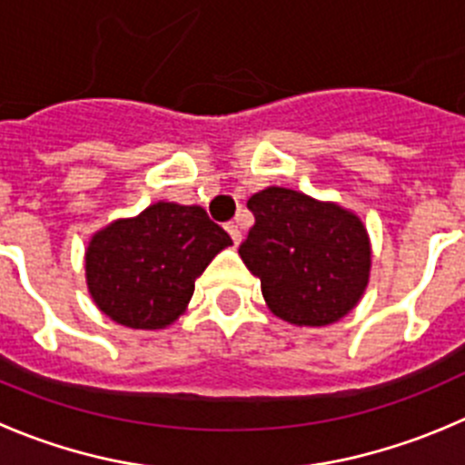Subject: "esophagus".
<instances>
[{
	"instance_id": "esophagus-1",
	"label": "esophagus",
	"mask_w": 465,
	"mask_h": 465,
	"mask_svg": "<svg viewBox=\"0 0 465 465\" xmlns=\"http://www.w3.org/2000/svg\"><path fill=\"white\" fill-rule=\"evenodd\" d=\"M225 230H228V235L232 237V242H235V244H240V242H242V230H240V225H237L235 221H230V223L225 225Z\"/></svg>"
}]
</instances>
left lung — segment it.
I'll list each match as a JSON object with an SVG mask.
<instances>
[{"label": "left lung", "mask_w": 465, "mask_h": 465, "mask_svg": "<svg viewBox=\"0 0 465 465\" xmlns=\"http://www.w3.org/2000/svg\"><path fill=\"white\" fill-rule=\"evenodd\" d=\"M255 223L240 255L269 311L294 326H329L358 306L372 244L356 212L285 187L249 198Z\"/></svg>", "instance_id": "1"}]
</instances>
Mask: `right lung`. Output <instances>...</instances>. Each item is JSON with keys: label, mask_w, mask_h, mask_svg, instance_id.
Wrapping results in <instances>:
<instances>
[{"label": "right lung", "mask_w": 465, "mask_h": 465, "mask_svg": "<svg viewBox=\"0 0 465 465\" xmlns=\"http://www.w3.org/2000/svg\"><path fill=\"white\" fill-rule=\"evenodd\" d=\"M230 244L203 207L159 201L91 237L84 253L88 294L116 324L166 329L187 311L196 278Z\"/></svg>", "instance_id": "right-lung-1"}]
</instances>
